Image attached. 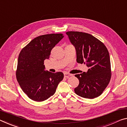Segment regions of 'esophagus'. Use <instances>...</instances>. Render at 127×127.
Returning a JSON list of instances; mask_svg holds the SVG:
<instances>
[{
    "instance_id": "34e87169",
    "label": "esophagus",
    "mask_w": 127,
    "mask_h": 127,
    "mask_svg": "<svg viewBox=\"0 0 127 127\" xmlns=\"http://www.w3.org/2000/svg\"><path fill=\"white\" fill-rule=\"evenodd\" d=\"M64 77H65L68 78L69 77H71V76H72V74L68 73H64Z\"/></svg>"
}]
</instances>
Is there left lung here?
Instances as JSON below:
<instances>
[{
  "label": "left lung",
  "mask_w": 127,
  "mask_h": 127,
  "mask_svg": "<svg viewBox=\"0 0 127 127\" xmlns=\"http://www.w3.org/2000/svg\"><path fill=\"white\" fill-rule=\"evenodd\" d=\"M76 50L77 62L86 64L88 72L75 74L79 84L74 92L81 97L93 99L100 95L111 77L110 55L105 45L90 34L66 32Z\"/></svg>",
  "instance_id": "obj_1"
}]
</instances>
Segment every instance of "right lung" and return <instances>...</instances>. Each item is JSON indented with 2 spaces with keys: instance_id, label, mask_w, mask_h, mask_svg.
I'll use <instances>...</instances> for the list:
<instances>
[{
  "instance_id": "obj_1",
  "label": "right lung",
  "mask_w": 127,
  "mask_h": 127,
  "mask_svg": "<svg viewBox=\"0 0 127 127\" xmlns=\"http://www.w3.org/2000/svg\"><path fill=\"white\" fill-rule=\"evenodd\" d=\"M63 37L62 33L38 36L20 51L16 76L20 87L30 99L37 102L47 99L63 80L62 72L45 71L43 64L51 50Z\"/></svg>"
}]
</instances>
